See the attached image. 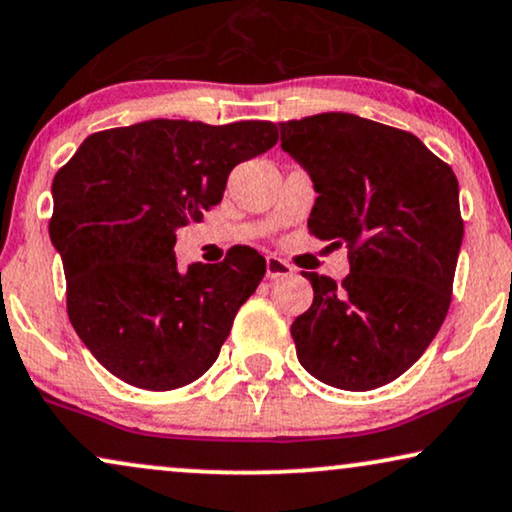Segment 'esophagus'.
I'll return each instance as SVG.
<instances>
[{
    "label": "esophagus",
    "instance_id": "34e87169",
    "mask_svg": "<svg viewBox=\"0 0 512 512\" xmlns=\"http://www.w3.org/2000/svg\"><path fill=\"white\" fill-rule=\"evenodd\" d=\"M292 274V267L288 262H283L281 257L269 255L267 257V278H285Z\"/></svg>",
    "mask_w": 512,
    "mask_h": 512
}]
</instances>
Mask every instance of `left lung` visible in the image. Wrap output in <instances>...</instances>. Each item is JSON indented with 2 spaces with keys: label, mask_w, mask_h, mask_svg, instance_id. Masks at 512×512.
<instances>
[{
  "label": "left lung",
  "mask_w": 512,
  "mask_h": 512,
  "mask_svg": "<svg viewBox=\"0 0 512 512\" xmlns=\"http://www.w3.org/2000/svg\"><path fill=\"white\" fill-rule=\"evenodd\" d=\"M281 147L311 175L309 231L349 248L342 283L309 274L313 304L290 332L309 374L344 391L398 379L452 302L463 220L459 182L417 135L325 112L285 121Z\"/></svg>",
  "instance_id": "left-lung-1"
}]
</instances>
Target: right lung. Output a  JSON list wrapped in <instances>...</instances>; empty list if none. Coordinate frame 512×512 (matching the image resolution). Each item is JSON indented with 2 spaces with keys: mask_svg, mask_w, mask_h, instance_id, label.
Here are the masks:
<instances>
[{
  "mask_svg": "<svg viewBox=\"0 0 512 512\" xmlns=\"http://www.w3.org/2000/svg\"><path fill=\"white\" fill-rule=\"evenodd\" d=\"M278 142L271 121L152 119L88 135L53 177L49 234L67 316L126 384L170 391L208 372L236 311L264 278L252 248L220 264L175 260V231L222 201L231 168Z\"/></svg>",
  "mask_w": 512,
  "mask_h": 512,
  "instance_id": "obj_1",
  "label": "right lung"
}]
</instances>
